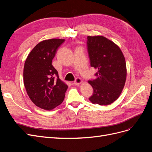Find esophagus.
Here are the masks:
<instances>
[{
    "mask_svg": "<svg viewBox=\"0 0 152 152\" xmlns=\"http://www.w3.org/2000/svg\"><path fill=\"white\" fill-rule=\"evenodd\" d=\"M82 82V80L80 79V78H76L75 80L73 82V84L75 85H79Z\"/></svg>",
    "mask_w": 152,
    "mask_h": 152,
    "instance_id": "34e87169",
    "label": "esophagus"
}]
</instances>
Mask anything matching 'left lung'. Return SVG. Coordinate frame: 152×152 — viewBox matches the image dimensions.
<instances>
[{
	"instance_id": "obj_1",
	"label": "left lung",
	"mask_w": 152,
	"mask_h": 152,
	"mask_svg": "<svg viewBox=\"0 0 152 152\" xmlns=\"http://www.w3.org/2000/svg\"><path fill=\"white\" fill-rule=\"evenodd\" d=\"M87 44L91 66L98 70L96 79L88 81L94 91L89 99L108 105L118 98L125 86V58L118 45L103 36H88Z\"/></svg>"
}]
</instances>
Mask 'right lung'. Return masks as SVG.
Wrapping results in <instances>:
<instances>
[{"label":"right lung","mask_w":152,"mask_h":152,"mask_svg":"<svg viewBox=\"0 0 152 152\" xmlns=\"http://www.w3.org/2000/svg\"><path fill=\"white\" fill-rule=\"evenodd\" d=\"M65 39H52L37 44L28 55L23 82L30 99L37 107L50 110L61 104L68 86L59 79L52 65L57 49Z\"/></svg>","instance_id":"1"}]
</instances>
